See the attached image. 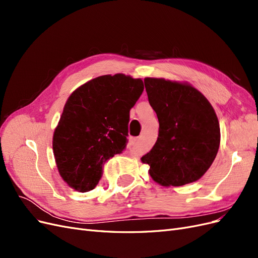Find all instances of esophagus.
<instances>
[{
  "instance_id": "esophagus-1",
  "label": "esophagus",
  "mask_w": 258,
  "mask_h": 258,
  "mask_svg": "<svg viewBox=\"0 0 258 258\" xmlns=\"http://www.w3.org/2000/svg\"><path fill=\"white\" fill-rule=\"evenodd\" d=\"M140 142V139H132L130 141V144H137Z\"/></svg>"
}]
</instances>
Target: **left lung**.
<instances>
[{
  "label": "left lung",
  "mask_w": 258,
  "mask_h": 258,
  "mask_svg": "<svg viewBox=\"0 0 258 258\" xmlns=\"http://www.w3.org/2000/svg\"><path fill=\"white\" fill-rule=\"evenodd\" d=\"M148 102L157 114L158 138L141 158L155 182L182 186L196 182L214 161L221 130L214 108L188 84L144 80Z\"/></svg>",
  "instance_id": "obj_1"
}]
</instances>
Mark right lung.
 I'll return each mask as SVG.
<instances>
[{
    "mask_svg": "<svg viewBox=\"0 0 258 258\" xmlns=\"http://www.w3.org/2000/svg\"><path fill=\"white\" fill-rule=\"evenodd\" d=\"M144 90L141 79L103 75L69 97L52 138L57 168L67 184L89 191L104 163L126 148L130 110Z\"/></svg>",
    "mask_w": 258,
    "mask_h": 258,
    "instance_id": "right-lung-1",
    "label": "right lung"
}]
</instances>
